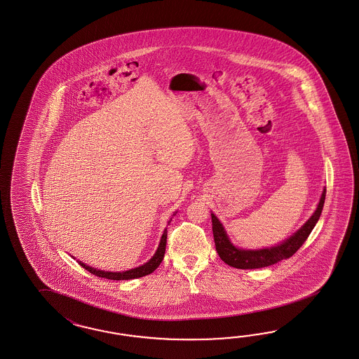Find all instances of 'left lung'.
Returning <instances> with one entry per match:
<instances>
[{
	"label": "left lung",
	"mask_w": 359,
	"mask_h": 359,
	"mask_svg": "<svg viewBox=\"0 0 359 359\" xmlns=\"http://www.w3.org/2000/svg\"><path fill=\"white\" fill-rule=\"evenodd\" d=\"M325 194H327V190L324 189L316 211L308 219L304 226H302L291 237H288L283 243L271 246V248H265V249L250 250V249L236 248L231 243V240L228 238L223 224L219 222V219L214 214H211L212 233H214L217 255L226 262V265L236 267V269H259V267L270 266L282 259H287V258L294 256L297 253V249L304 244L308 236L312 232L313 226H316L320 215H321L323 207H324Z\"/></svg>",
	"instance_id": "1"
}]
</instances>
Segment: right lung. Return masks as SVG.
Masks as SVG:
<instances>
[{"label": "right lung", "mask_w": 359, "mask_h": 359, "mask_svg": "<svg viewBox=\"0 0 359 359\" xmlns=\"http://www.w3.org/2000/svg\"><path fill=\"white\" fill-rule=\"evenodd\" d=\"M166 236L168 232L166 229L164 231V233L161 236V240H160V244L158 248L154 253V256L145 262L144 265L139 267H135L131 270H127V271H119V273H113V271H103V270H98V269H94V267L88 266L85 264H82L81 261H79V264L81 265L85 270H88L89 273H92L97 277L106 278V279H113V280H127V279H135V278L144 277V276H148L151 273H154V270L157 267L160 266L161 261L164 259L165 256V248H166Z\"/></svg>", "instance_id": "obj_1"}]
</instances>
